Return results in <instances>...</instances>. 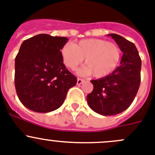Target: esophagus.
<instances>
[{
    "instance_id": "esophagus-1",
    "label": "esophagus",
    "mask_w": 155,
    "mask_h": 155,
    "mask_svg": "<svg viewBox=\"0 0 155 155\" xmlns=\"http://www.w3.org/2000/svg\"><path fill=\"white\" fill-rule=\"evenodd\" d=\"M83 82H84V79H81V78H78V81H77V84L78 85H80Z\"/></svg>"
}]
</instances>
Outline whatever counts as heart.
<instances>
[{"label":"heart","mask_w":155,"mask_h":155,"mask_svg":"<svg viewBox=\"0 0 155 155\" xmlns=\"http://www.w3.org/2000/svg\"><path fill=\"white\" fill-rule=\"evenodd\" d=\"M121 53L117 44L102 39H82L74 44H64L61 48V58L66 67L75 70L85 58L87 65L78 73L80 75L93 73L95 78L111 74L119 65Z\"/></svg>","instance_id":"obj_1"}]
</instances>
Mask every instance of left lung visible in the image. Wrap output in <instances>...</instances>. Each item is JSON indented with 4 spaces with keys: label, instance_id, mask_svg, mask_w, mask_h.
<instances>
[{
    "label": "left lung",
    "instance_id": "1",
    "mask_svg": "<svg viewBox=\"0 0 155 155\" xmlns=\"http://www.w3.org/2000/svg\"><path fill=\"white\" fill-rule=\"evenodd\" d=\"M123 52L121 65L102 78L91 81L94 90L87 97L91 110L103 116H114L129 108L141 82V60L135 44L119 35L109 34Z\"/></svg>",
    "mask_w": 155,
    "mask_h": 155
}]
</instances>
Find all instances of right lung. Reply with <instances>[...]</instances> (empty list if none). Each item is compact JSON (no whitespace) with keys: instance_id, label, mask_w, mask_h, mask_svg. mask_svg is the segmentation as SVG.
I'll return each mask as SVG.
<instances>
[{"instance_id":"obj_1","label":"right lung","mask_w":155,"mask_h":155,"mask_svg":"<svg viewBox=\"0 0 155 155\" xmlns=\"http://www.w3.org/2000/svg\"><path fill=\"white\" fill-rule=\"evenodd\" d=\"M68 38L39 34L23 42L15 58L14 83L20 102L29 110L48 113L63 104L77 78L64 64L61 48Z\"/></svg>"}]
</instances>
